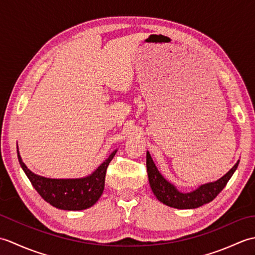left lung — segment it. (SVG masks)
<instances>
[{
	"label": "left lung",
	"mask_w": 255,
	"mask_h": 255,
	"mask_svg": "<svg viewBox=\"0 0 255 255\" xmlns=\"http://www.w3.org/2000/svg\"><path fill=\"white\" fill-rule=\"evenodd\" d=\"M239 162L240 161L238 160L237 163L219 180L203 184L192 192L183 193L178 191L172 183L165 180L163 175L156 169L149 151H147V172L151 189L161 203L176 209L198 208L200 206L214 200V198L223 191L232 174L236 172Z\"/></svg>",
	"instance_id": "1"
}]
</instances>
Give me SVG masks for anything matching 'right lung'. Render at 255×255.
I'll return each mask as SVG.
<instances>
[{
  "instance_id": "obj_1",
  "label": "right lung",
  "mask_w": 255,
  "mask_h": 255,
  "mask_svg": "<svg viewBox=\"0 0 255 255\" xmlns=\"http://www.w3.org/2000/svg\"><path fill=\"white\" fill-rule=\"evenodd\" d=\"M117 150L92 173L81 178H48L32 173L20 158L17 144V158L21 169L31 185L53 207L62 210H83L93 206L102 196L105 186V175Z\"/></svg>"
}]
</instances>
